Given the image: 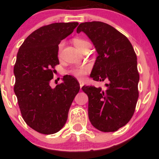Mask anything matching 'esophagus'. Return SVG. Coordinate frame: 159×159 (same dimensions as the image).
<instances>
[{"label":"esophagus","instance_id":"obj_1","mask_svg":"<svg viewBox=\"0 0 159 159\" xmlns=\"http://www.w3.org/2000/svg\"><path fill=\"white\" fill-rule=\"evenodd\" d=\"M79 81V84H80V87H81H81L84 86V82L82 81L81 80H79V81Z\"/></svg>","mask_w":159,"mask_h":159}]
</instances>
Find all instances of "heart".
Here are the masks:
<instances>
[{
	"mask_svg": "<svg viewBox=\"0 0 159 159\" xmlns=\"http://www.w3.org/2000/svg\"><path fill=\"white\" fill-rule=\"evenodd\" d=\"M73 43L77 48L79 49L80 51H83L87 48V47L90 46V44L89 42H87V40L81 39V38H75L73 39ZM63 45H64V42H61L58 45V52L59 54L61 53L62 49L63 48ZM90 70L89 66H79V67H75V68L72 69L70 71V74L76 76L78 78H81L84 75H85L87 72Z\"/></svg>",
	"mask_w": 159,
	"mask_h": 159,
	"instance_id": "b5f03b06",
	"label": "heart"
}]
</instances>
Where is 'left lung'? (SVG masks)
<instances>
[{
    "label": "left lung",
    "mask_w": 159,
    "mask_h": 159,
    "mask_svg": "<svg viewBox=\"0 0 159 159\" xmlns=\"http://www.w3.org/2000/svg\"><path fill=\"white\" fill-rule=\"evenodd\" d=\"M80 32L88 36L98 54L90 77L107 81L105 90L82 87L88 96L89 120L101 132H116L129 123L135 110L139 82L136 54L126 36L106 23H81Z\"/></svg>",
    "instance_id": "8db88e82"
}]
</instances>
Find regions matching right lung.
I'll list each match as a JSON object with an SVG mask.
<instances>
[{"label":"right lung","mask_w":159,"mask_h":159,"mask_svg":"<svg viewBox=\"0 0 159 159\" xmlns=\"http://www.w3.org/2000/svg\"><path fill=\"white\" fill-rule=\"evenodd\" d=\"M78 22L53 23L30 34L19 48L14 66L17 97L21 116L36 132L51 134L65 125L80 86L71 76L52 88L54 66L59 64L58 45L73 32Z\"/></svg>","instance_id":"add662e5"}]
</instances>
